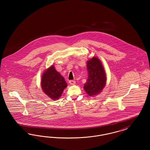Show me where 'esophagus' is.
Instances as JSON below:
<instances>
[{
    "label": "esophagus",
    "mask_w": 150,
    "mask_h": 150,
    "mask_svg": "<svg viewBox=\"0 0 150 150\" xmlns=\"http://www.w3.org/2000/svg\"><path fill=\"white\" fill-rule=\"evenodd\" d=\"M75 83H76V81H75V80H70L69 81V83L71 84V85H74L75 84Z\"/></svg>",
    "instance_id": "1"
}]
</instances>
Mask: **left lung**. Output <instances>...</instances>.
Listing matches in <instances>:
<instances>
[{
	"instance_id": "left-lung-1",
	"label": "left lung",
	"mask_w": 150,
	"mask_h": 150,
	"mask_svg": "<svg viewBox=\"0 0 150 150\" xmlns=\"http://www.w3.org/2000/svg\"><path fill=\"white\" fill-rule=\"evenodd\" d=\"M86 68L88 78L84 84V89L89 96L97 95L106 85V75L100 59L93 57L87 61Z\"/></svg>"
}]
</instances>
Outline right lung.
I'll use <instances>...</instances> for the list:
<instances>
[{
	"mask_svg": "<svg viewBox=\"0 0 150 150\" xmlns=\"http://www.w3.org/2000/svg\"><path fill=\"white\" fill-rule=\"evenodd\" d=\"M67 86L64 77L56 71L54 66H50L43 73L41 86L44 93L51 99H58Z\"/></svg>",
	"mask_w": 150,
	"mask_h": 150,
	"instance_id": "1",
	"label": "right lung"
}]
</instances>
